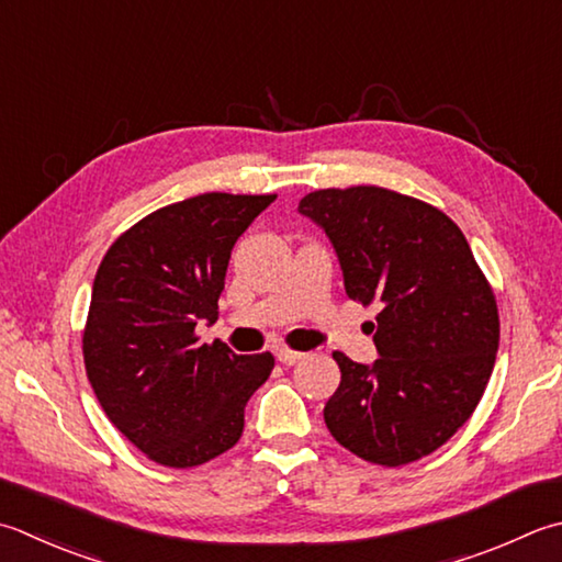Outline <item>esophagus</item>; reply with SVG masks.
Returning <instances> with one entry per match:
<instances>
[{"mask_svg":"<svg viewBox=\"0 0 562 562\" xmlns=\"http://www.w3.org/2000/svg\"><path fill=\"white\" fill-rule=\"evenodd\" d=\"M304 358H306V353H300V350H290V348L278 350V360L282 362V366H296V362Z\"/></svg>","mask_w":562,"mask_h":562,"instance_id":"obj_1","label":"esophagus"}]
</instances>
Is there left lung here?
<instances>
[{"mask_svg": "<svg viewBox=\"0 0 562 562\" xmlns=\"http://www.w3.org/2000/svg\"><path fill=\"white\" fill-rule=\"evenodd\" d=\"M300 214L326 231L350 300L380 306V358L362 366L334 353L328 431L384 468L434 453L475 412L499 348L497 300L463 231L441 209L375 184L310 192Z\"/></svg>", "mask_w": 562, "mask_h": 562, "instance_id": "8db88e82", "label": "left lung"}]
</instances>
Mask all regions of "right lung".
<instances>
[{"label":"right lung","mask_w":562,"mask_h":562,"mask_svg":"<svg viewBox=\"0 0 562 562\" xmlns=\"http://www.w3.org/2000/svg\"><path fill=\"white\" fill-rule=\"evenodd\" d=\"M278 194L206 192L158 209L99 262L82 334L85 370L121 434L165 468H194L244 434L272 353L200 344L218 314L231 248Z\"/></svg>","instance_id":"add662e5"}]
</instances>
